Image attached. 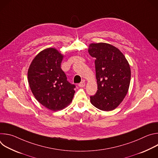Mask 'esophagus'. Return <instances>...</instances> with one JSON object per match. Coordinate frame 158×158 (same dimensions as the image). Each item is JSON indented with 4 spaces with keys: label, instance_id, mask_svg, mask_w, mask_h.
<instances>
[{
    "label": "esophagus",
    "instance_id": "obj_1",
    "mask_svg": "<svg viewBox=\"0 0 158 158\" xmlns=\"http://www.w3.org/2000/svg\"><path fill=\"white\" fill-rule=\"evenodd\" d=\"M85 85V83L84 81H82L79 84V86L80 87H84Z\"/></svg>",
    "mask_w": 158,
    "mask_h": 158
}]
</instances>
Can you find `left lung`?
Segmentation results:
<instances>
[{"label": "left lung", "mask_w": 158, "mask_h": 158, "mask_svg": "<svg viewBox=\"0 0 158 158\" xmlns=\"http://www.w3.org/2000/svg\"><path fill=\"white\" fill-rule=\"evenodd\" d=\"M89 54L95 57L98 91L90 97L98 109L109 111L116 109L126 97L131 81V69L124 54L109 44H90Z\"/></svg>", "instance_id": "8db88e82"}]
</instances>
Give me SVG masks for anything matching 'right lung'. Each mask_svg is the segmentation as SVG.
Listing matches in <instances>:
<instances>
[{"label":"right lung","instance_id":"right-lung-1","mask_svg":"<svg viewBox=\"0 0 158 158\" xmlns=\"http://www.w3.org/2000/svg\"><path fill=\"white\" fill-rule=\"evenodd\" d=\"M64 56L55 48L40 51L28 69V82L35 99L44 107L57 111L72 102L75 85L67 81L60 64Z\"/></svg>","mask_w":158,"mask_h":158}]
</instances>
